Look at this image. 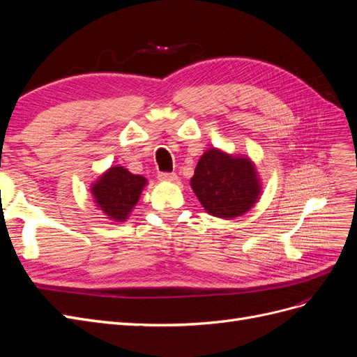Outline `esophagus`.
Here are the masks:
<instances>
[{
    "label": "esophagus",
    "instance_id": "obj_1",
    "mask_svg": "<svg viewBox=\"0 0 357 357\" xmlns=\"http://www.w3.org/2000/svg\"><path fill=\"white\" fill-rule=\"evenodd\" d=\"M158 178L160 181H176L177 180V174H176V172H159Z\"/></svg>",
    "mask_w": 357,
    "mask_h": 357
}]
</instances>
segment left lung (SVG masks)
<instances>
[{
	"instance_id": "8db88e82",
	"label": "left lung",
	"mask_w": 357,
	"mask_h": 357,
	"mask_svg": "<svg viewBox=\"0 0 357 357\" xmlns=\"http://www.w3.org/2000/svg\"><path fill=\"white\" fill-rule=\"evenodd\" d=\"M190 186L207 213L222 219L244 214L261 193L252 160L226 155L218 149H210L201 156Z\"/></svg>"
}]
</instances>
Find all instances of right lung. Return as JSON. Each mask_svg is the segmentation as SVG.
I'll list each match as a JSON object with an SVG mask.
<instances>
[{
  "label": "right lung",
  "mask_w": 357,
  "mask_h": 357,
  "mask_svg": "<svg viewBox=\"0 0 357 357\" xmlns=\"http://www.w3.org/2000/svg\"><path fill=\"white\" fill-rule=\"evenodd\" d=\"M146 183L143 176L132 174L123 167H112L92 186V193L109 219L123 222L138 202Z\"/></svg>",
  "instance_id": "add662e5"
}]
</instances>
